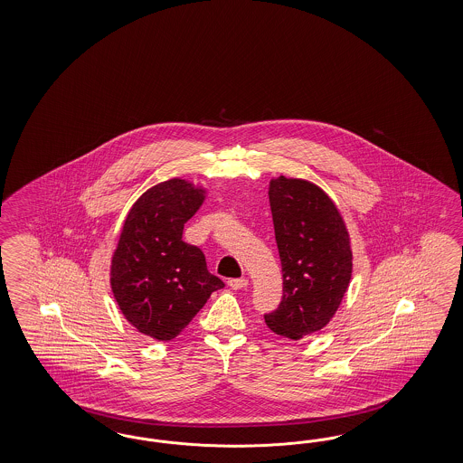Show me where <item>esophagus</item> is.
<instances>
[{
	"mask_svg": "<svg viewBox=\"0 0 463 463\" xmlns=\"http://www.w3.org/2000/svg\"><path fill=\"white\" fill-rule=\"evenodd\" d=\"M227 283H229V287H231V288H234V290H241V288H246L250 281H248V279H231Z\"/></svg>",
	"mask_w": 463,
	"mask_h": 463,
	"instance_id": "obj_1",
	"label": "esophagus"
}]
</instances>
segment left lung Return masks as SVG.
I'll use <instances>...</instances> for the list:
<instances>
[{"label":"left lung","instance_id":"left-lung-1","mask_svg":"<svg viewBox=\"0 0 463 463\" xmlns=\"http://www.w3.org/2000/svg\"><path fill=\"white\" fill-rule=\"evenodd\" d=\"M268 195L283 295L265 323L275 335L297 341L323 329L346 294L350 236L335 202L314 183L280 176L269 182Z\"/></svg>","mask_w":463,"mask_h":463}]
</instances>
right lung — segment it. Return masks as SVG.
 <instances>
[{"mask_svg": "<svg viewBox=\"0 0 463 463\" xmlns=\"http://www.w3.org/2000/svg\"><path fill=\"white\" fill-rule=\"evenodd\" d=\"M205 190L180 178L142 194L128 211L110 283L127 321L157 341H171L224 281L207 269L205 254L183 241V227L200 209Z\"/></svg>", "mask_w": 463, "mask_h": 463, "instance_id": "right-lung-1", "label": "right lung"}]
</instances>
